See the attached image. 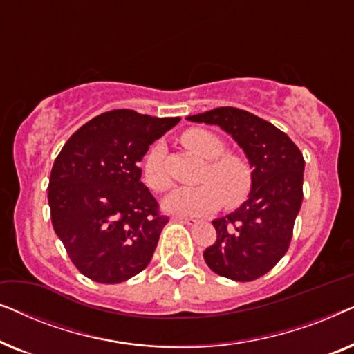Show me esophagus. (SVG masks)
<instances>
[{"label": "esophagus", "mask_w": 354, "mask_h": 354, "mask_svg": "<svg viewBox=\"0 0 354 354\" xmlns=\"http://www.w3.org/2000/svg\"><path fill=\"white\" fill-rule=\"evenodd\" d=\"M172 221H176V222H182V224H188V225H192V224H195V219H190V217H183V216H174L172 217Z\"/></svg>", "instance_id": "34e87169"}]
</instances>
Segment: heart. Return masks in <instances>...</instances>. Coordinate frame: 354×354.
<instances>
[{
  "instance_id": "1",
  "label": "heart",
  "mask_w": 354,
  "mask_h": 354,
  "mask_svg": "<svg viewBox=\"0 0 354 354\" xmlns=\"http://www.w3.org/2000/svg\"><path fill=\"white\" fill-rule=\"evenodd\" d=\"M182 143L198 156L206 159L200 174V185L174 190L166 200V211L177 216H203L216 211L222 203L236 207L250 196L253 188L251 166L239 154L225 151L224 142L217 135L203 129H188L182 135ZM143 182L154 193H162L171 187L164 167V148L154 145L143 161Z\"/></svg>"
}]
</instances>
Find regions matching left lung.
Returning a JSON list of instances; mask_svg holds the SVG:
<instances>
[{
	"instance_id": "left-lung-1",
	"label": "left lung",
	"mask_w": 354,
	"mask_h": 354,
	"mask_svg": "<svg viewBox=\"0 0 354 354\" xmlns=\"http://www.w3.org/2000/svg\"><path fill=\"white\" fill-rule=\"evenodd\" d=\"M187 119L219 125L243 148L253 167L248 200L232 214L212 221L217 239L203 253L206 264L236 282L263 277L292 241L303 201V154L287 133L248 111L227 106Z\"/></svg>"
}]
</instances>
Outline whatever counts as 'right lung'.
I'll list each match as a JSON object with an SVG mask.
<instances>
[{
  "instance_id": "obj_1",
  "label": "right lung",
  "mask_w": 354,
  "mask_h": 354,
  "mask_svg": "<svg viewBox=\"0 0 354 354\" xmlns=\"http://www.w3.org/2000/svg\"><path fill=\"white\" fill-rule=\"evenodd\" d=\"M178 120L108 111L82 125L57 154L48 185L51 222L85 277L120 283L151 261L169 217L140 180V161Z\"/></svg>"
}]
</instances>
